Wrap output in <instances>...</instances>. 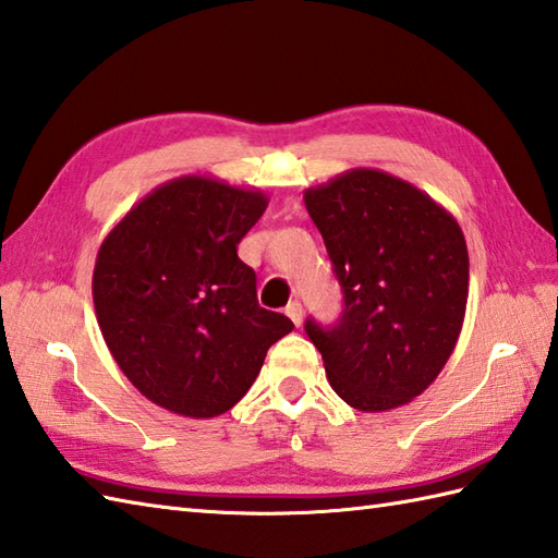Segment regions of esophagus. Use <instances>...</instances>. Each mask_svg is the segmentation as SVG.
<instances>
[{
  "label": "esophagus",
  "instance_id": "34e87169",
  "mask_svg": "<svg viewBox=\"0 0 558 558\" xmlns=\"http://www.w3.org/2000/svg\"><path fill=\"white\" fill-rule=\"evenodd\" d=\"M287 317L293 322L295 327H301L303 325V305L299 301H291L287 305Z\"/></svg>",
  "mask_w": 558,
  "mask_h": 558
}]
</instances>
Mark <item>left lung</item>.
Masks as SVG:
<instances>
[{"mask_svg": "<svg viewBox=\"0 0 558 558\" xmlns=\"http://www.w3.org/2000/svg\"><path fill=\"white\" fill-rule=\"evenodd\" d=\"M343 289L333 329L305 322L331 389L384 413L451 357L468 305V245L447 207L389 171L355 167L303 193Z\"/></svg>", "mask_w": 558, "mask_h": 558, "instance_id": "8db88e82", "label": "left lung"}]
</instances>
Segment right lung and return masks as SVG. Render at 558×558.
<instances>
[{"label":"right lung","mask_w":558,"mask_h":558,"mask_svg":"<svg viewBox=\"0 0 558 558\" xmlns=\"http://www.w3.org/2000/svg\"><path fill=\"white\" fill-rule=\"evenodd\" d=\"M269 197L209 174L157 185L107 231L95 257L97 325L121 373L169 413L236 405L293 322L257 305L236 245Z\"/></svg>","instance_id":"1"}]
</instances>
